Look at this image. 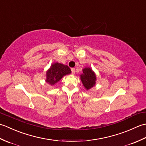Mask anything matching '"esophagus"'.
<instances>
[{
  "label": "esophagus",
  "instance_id": "34e87169",
  "mask_svg": "<svg viewBox=\"0 0 146 146\" xmlns=\"http://www.w3.org/2000/svg\"><path fill=\"white\" fill-rule=\"evenodd\" d=\"M75 68H71V73L73 75V74H75Z\"/></svg>",
  "mask_w": 146,
  "mask_h": 146
}]
</instances>
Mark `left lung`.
<instances>
[{
	"mask_svg": "<svg viewBox=\"0 0 146 146\" xmlns=\"http://www.w3.org/2000/svg\"><path fill=\"white\" fill-rule=\"evenodd\" d=\"M80 78L83 86L87 90L90 89L95 85L96 75L90 68H85L83 70V74L80 75Z\"/></svg>",
	"mask_w": 146,
	"mask_h": 146,
	"instance_id": "obj_1",
	"label": "left lung"
}]
</instances>
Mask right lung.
I'll use <instances>...</instances> for the list:
<instances>
[{
    "mask_svg": "<svg viewBox=\"0 0 146 146\" xmlns=\"http://www.w3.org/2000/svg\"><path fill=\"white\" fill-rule=\"evenodd\" d=\"M71 73L70 68L67 65L59 63H53L46 72V82L51 85H53L60 81L63 76Z\"/></svg>",
    "mask_w": 146,
    "mask_h": 146,
    "instance_id": "right-lung-1",
    "label": "right lung"
}]
</instances>
